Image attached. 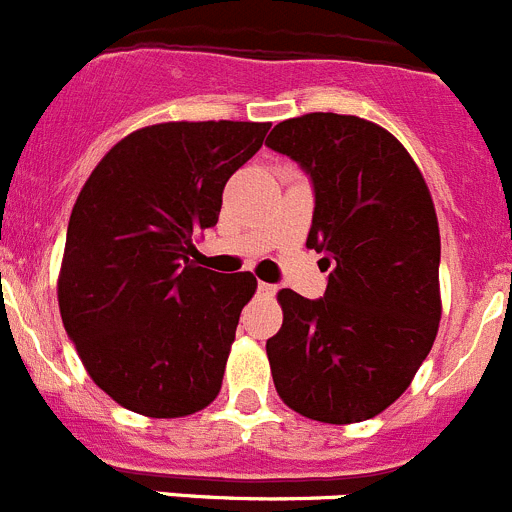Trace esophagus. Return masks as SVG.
<instances>
[{
  "mask_svg": "<svg viewBox=\"0 0 512 512\" xmlns=\"http://www.w3.org/2000/svg\"><path fill=\"white\" fill-rule=\"evenodd\" d=\"M259 294L274 296L276 294V286L274 284H266V281H259Z\"/></svg>",
  "mask_w": 512,
  "mask_h": 512,
  "instance_id": "esophagus-1",
  "label": "esophagus"
}]
</instances>
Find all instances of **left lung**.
I'll use <instances>...</instances> for the list:
<instances>
[{
	"mask_svg": "<svg viewBox=\"0 0 512 512\" xmlns=\"http://www.w3.org/2000/svg\"><path fill=\"white\" fill-rule=\"evenodd\" d=\"M266 145L311 178L306 246L332 269L324 299L279 291L284 324L266 342L276 392L309 420H369L410 387L437 337L435 203L405 145L357 115L284 120Z\"/></svg>",
	"mask_w": 512,
	"mask_h": 512,
	"instance_id": "obj_1",
	"label": "left lung"
}]
</instances>
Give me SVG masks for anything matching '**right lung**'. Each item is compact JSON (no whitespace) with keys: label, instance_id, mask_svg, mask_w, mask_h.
I'll list each match as a JSON object with an SVG mask.
<instances>
[{"label":"right lung","instance_id":"right-lung-1","mask_svg":"<svg viewBox=\"0 0 512 512\" xmlns=\"http://www.w3.org/2000/svg\"><path fill=\"white\" fill-rule=\"evenodd\" d=\"M269 123H160L120 140L85 180L62 256V324L92 382L145 417H186L221 392L248 271L191 256L218 223L228 178Z\"/></svg>","mask_w":512,"mask_h":512}]
</instances>
